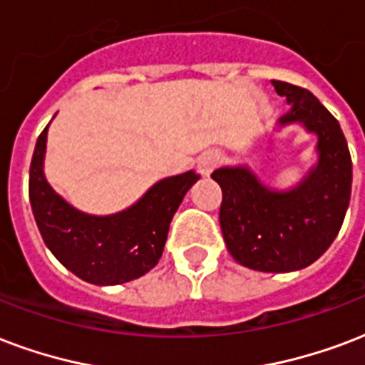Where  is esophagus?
<instances>
[{"instance_id": "1", "label": "esophagus", "mask_w": 365, "mask_h": 365, "mask_svg": "<svg viewBox=\"0 0 365 365\" xmlns=\"http://www.w3.org/2000/svg\"><path fill=\"white\" fill-rule=\"evenodd\" d=\"M222 157H220V153L216 151H208V153H202L199 160H197V170L201 174L202 178H208L210 174L214 172V168L218 166Z\"/></svg>"}]
</instances>
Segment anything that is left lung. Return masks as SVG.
Returning a JSON list of instances; mask_svg holds the SVG:
<instances>
[{
  "mask_svg": "<svg viewBox=\"0 0 365 365\" xmlns=\"http://www.w3.org/2000/svg\"><path fill=\"white\" fill-rule=\"evenodd\" d=\"M291 108L274 133L300 126L316 138V160L299 182L274 187L249 164L212 172L222 187L220 227L241 266L268 274L297 272L316 262L337 237L350 202L352 160L335 116L304 88L272 80Z\"/></svg>",
  "mask_w": 365,
  "mask_h": 365,
  "instance_id": "8db88e82",
  "label": "left lung"
}]
</instances>
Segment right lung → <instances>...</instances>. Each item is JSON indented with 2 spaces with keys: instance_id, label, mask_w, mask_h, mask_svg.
I'll return each instance as SVG.
<instances>
[{
  "instance_id": "obj_1",
  "label": "right lung",
  "mask_w": 365,
  "mask_h": 365,
  "mask_svg": "<svg viewBox=\"0 0 365 365\" xmlns=\"http://www.w3.org/2000/svg\"><path fill=\"white\" fill-rule=\"evenodd\" d=\"M47 130L49 124L30 164V205L47 249L80 279L101 287L145 275L163 257L172 218L199 176L189 170L164 178L124 210L88 214L47 182Z\"/></svg>"
}]
</instances>
